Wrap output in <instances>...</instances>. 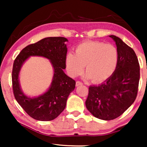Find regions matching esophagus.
Returning <instances> with one entry per match:
<instances>
[{
    "instance_id": "1",
    "label": "esophagus",
    "mask_w": 147,
    "mask_h": 147,
    "mask_svg": "<svg viewBox=\"0 0 147 147\" xmlns=\"http://www.w3.org/2000/svg\"><path fill=\"white\" fill-rule=\"evenodd\" d=\"M82 84H83V83H82V82H80V81H77V82H76V86H78L82 85Z\"/></svg>"
}]
</instances>
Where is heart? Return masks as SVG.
Wrapping results in <instances>:
<instances>
[{"label": "heart", "mask_w": 147, "mask_h": 147, "mask_svg": "<svg viewBox=\"0 0 147 147\" xmlns=\"http://www.w3.org/2000/svg\"><path fill=\"white\" fill-rule=\"evenodd\" d=\"M118 62L117 48L112 44L96 41H85L78 45L75 54L68 53L65 65L72 77L82 74L85 65L86 78L94 83L108 79L115 71Z\"/></svg>", "instance_id": "heart-1"}]
</instances>
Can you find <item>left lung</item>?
Segmentation results:
<instances>
[{
  "mask_svg": "<svg viewBox=\"0 0 147 147\" xmlns=\"http://www.w3.org/2000/svg\"><path fill=\"white\" fill-rule=\"evenodd\" d=\"M116 42L118 62L115 71L104 83L90 86L86 106L95 117L104 120L122 115L135 100L140 80V65L135 52L119 37Z\"/></svg>",
  "mask_w": 147,
  "mask_h": 147,
  "instance_id": "8db88e82",
  "label": "left lung"
}]
</instances>
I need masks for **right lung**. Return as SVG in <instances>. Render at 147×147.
Returning a JSON list of instances; mask_svg holds the SVG:
<instances>
[{
	"mask_svg": "<svg viewBox=\"0 0 147 147\" xmlns=\"http://www.w3.org/2000/svg\"><path fill=\"white\" fill-rule=\"evenodd\" d=\"M65 37H47L27 45L15 58L12 71V85L15 98L31 118L41 121L55 119L63 112L68 96L75 88V80L63 72L67 49ZM42 56L51 61L54 69L52 86L48 91L37 98L27 97L19 86L18 73L24 61L30 56Z\"/></svg>",
	"mask_w": 147,
	"mask_h": 147,
	"instance_id": "1",
	"label": "right lung"
}]
</instances>
